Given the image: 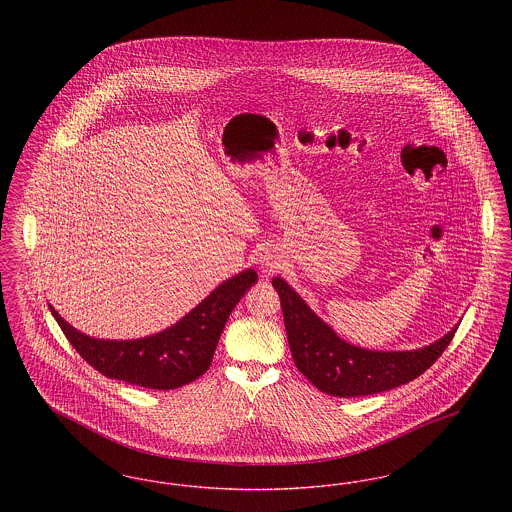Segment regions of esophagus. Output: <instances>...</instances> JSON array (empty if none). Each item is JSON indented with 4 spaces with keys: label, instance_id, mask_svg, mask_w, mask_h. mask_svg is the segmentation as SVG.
<instances>
[{
    "label": "esophagus",
    "instance_id": "1",
    "mask_svg": "<svg viewBox=\"0 0 512 512\" xmlns=\"http://www.w3.org/2000/svg\"><path fill=\"white\" fill-rule=\"evenodd\" d=\"M255 265H259L263 272H272L274 268H280L282 259L272 247H263L255 253Z\"/></svg>",
    "mask_w": 512,
    "mask_h": 512
}]
</instances>
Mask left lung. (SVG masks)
I'll list each match as a JSON object with an SVG mask.
<instances>
[{
  "label": "left lung",
  "instance_id": "1",
  "mask_svg": "<svg viewBox=\"0 0 512 512\" xmlns=\"http://www.w3.org/2000/svg\"><path fill=\"white\" fill-rule=\"evenodd\" d=\"M280 295L293 363L309 382L334 397H361L393 390L418 378L438 361L457 326L443 338L413 351H376L343 340L292 286L272 278Z\"/></svg>",
  "mask_w": 512,
  "mask_h": 512
}]
</instances>
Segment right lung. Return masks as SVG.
<instances>
[{
	"mask_svg": "<svg viewBox=\"0 0 512 512\" xmlns=\"http://www.w3.org/2000/svg\"><path fill=\"white\" fill-rule=\"evenodd\" d=\"M257 282V272L228 278L199 305L163 332L138 340H99L76 330L51 305L67 340L103 376L147 390H174L207 372L222 328L238 301Z\"/></svg>",
	"mask_w": 512,
	"mask_h": 512,
	"instance_id": "1",
	"label": "right lung"
}]
</instances>
